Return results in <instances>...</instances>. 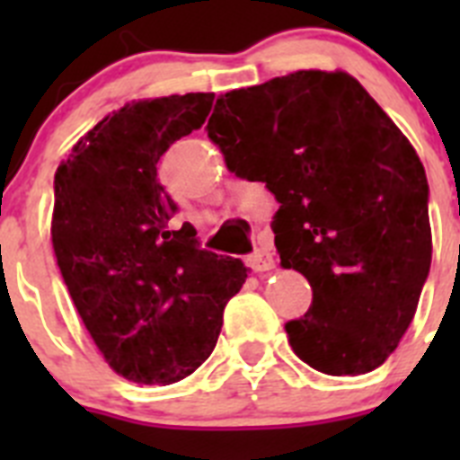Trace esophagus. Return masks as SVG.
I'll return each mask as SVG.
<instances>
[{"label":"esophagus","instance_id":"esophagus-1","mask_svg":"<svg viewBox=\"0 0 460 460\" xmlns=\"http://www.w3.org/2000/svg\"><path fill=\"white\" fill-rule=\"evenodd\" d=\"M274 265H276L274 253H271L270 249H265V246L249 255V267L253 271H270V270H274Z\"/></svg>","mask_w":460,"mask_h":460}]
</instances>
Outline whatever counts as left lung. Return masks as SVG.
I'll use <instances>...</instances> for the list:
<instances>
[{"instance_id":"left-lung-1","label":"left lung","mask_w":460,"mask_h":460,"mask_svg":"<svg viewBox=\"0 0 460 460\" xmlns=\"http://www.w3.org/2000/svg\"><path fill=\"white\" fill-rule=\"evenodd\" d=\"M207 136L242 180L280 202V267L311 283L292 350L361 376L396 350L430 270L429 181L387 112L343 71H296L218 96Z\"/></svg>"}]
</instances>
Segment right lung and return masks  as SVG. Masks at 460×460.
I'll list each match as a JSON object with an SVG mask.
<instances>
[{"label":"right lung","instance_id":"right-lung-1","mask_svg":"<svg viewBox=\"0 0 460 460\" xmlns=\"http://www.w3.org/2000/svg\"><path fill=\"white\" fill-rule=\"evenodd\" d=\"M211 103L198 92L124 105L55 172L57 265L110 368L137 385L200 367L249 276L242 260L200 249L190 223L170 227L177 205L156 177L158 158L205 124Z\"/></svg>","mask_w":460,"mask_h":460}]
</instances>
